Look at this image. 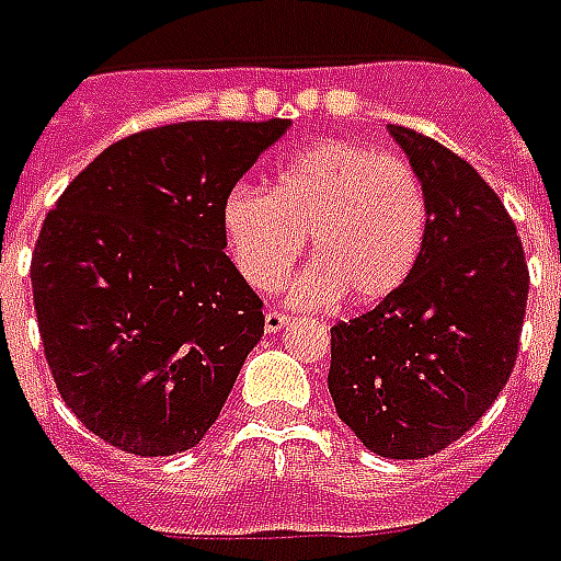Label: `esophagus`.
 <instances>
[{
    "instance_id": "obj_1",
    "label": "esophagus",
    "mask_w": 561,
    "mask_h": 561,
    "mask_svg": "<svg viewBox=\"0 0 561 561\" xmlns=\"http://www.w3.org/2000/svg\"><path fill=\"white\" fill-rule=\"evenodd\" d=\"M288 321H291V314L279 312V309H270V312L264 314V330H267V333H279Z\"/></svg>"
}]
</instances>
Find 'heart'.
Masks as SVG:
<instances>
[{"instance_id": "1", "label": "heart", "mask_w": 561, "mask_h": 561, "mask_svg": "<svg viewBox=\"0 0 561 561\" xmlns=\"http://www.w3.org/2000/svg\"><path fill=\"white\" fill-rule=\"evenodd\" d=\"M222 228L238 270L261 291L279 288L312 234L314 264L291 285L306 309L383 300L416 267L428 198L408 160L330 139L285 165L276 186H231Z\"/></svg>"}]
</instances>
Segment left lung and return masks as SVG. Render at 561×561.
<instances>
[{"mask_svg":"<svg viewBox=\"0 0 561 561\" xmlns=\"http://www.w3.org/2000/svg\"><path fill=\"white\" fill-rule=\"evenodd\" d=\"M422 181L428 228L401 288L330 330L335 413L380 458L437 455L512 377L529 270L488 181L439 142L389 124Z\"/></svg>","mask_w":561,"mask_h":561,"instance_id":"obj_1","label":"left lung"}]
</instances>
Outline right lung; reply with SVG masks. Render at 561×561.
<instances>
[{"mask_svg": "<svg viewBox=\"0 0 561 561\" xmlns=\"http://www.w3.org/2000/svg\"><path fill=\"white\" fill-rule=\"evenodd\" d=\"M291 122H181L98 153L44 219L32 294L61 398L110 446L163 458L217 422L264 314L222 205Z\"/></svg>", "mask_w": 561, "mask_h": 561, "instance_id": "add662e5", "label": "right lung"}]
</instances>
